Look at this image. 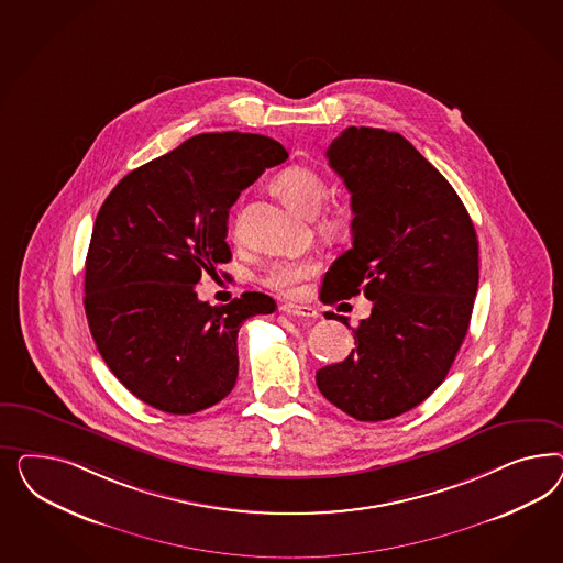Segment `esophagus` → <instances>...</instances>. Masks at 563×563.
Wrapping results in <instances>:
<instances>
[{
	"instance_id": "obj_1",
	"label": "esophagus",
	"mask_w": 563,
	"mask_h": 563,
	"mask_svg": "<svg viewBox=\"0 0 563 563\" xmlns=\"http://www.w3.org/2000/svg\"><path fill=\"white\" fill-rule=\"evenodd\" d=\"M280 311L287 313V316H292V318H318V311L313 307L285 303V306H280Z\"/></svg>"
}]
</instances>
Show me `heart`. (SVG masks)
I'll use <instances>...</instances> for the list:
<instances>
[{"mask_svg":"<svg viewBox=\"0 0 563 563\" xmlns=\"http://www.w3.org/2000/svg\"><path fill=\"white\" fill-rule=\"evenodd\" d=\"M274 188L295 210H299L301 214L309 217V214H316L324 202L328 184H325L322 173L306 167V165H292V167H287V169H283L276 175ZM342 214H344L342 210L325 212L320 222L325 229H334V227L341 224ZM233 233H235V238L241 235V221L239 219H235V224H233ZM316 271H318V262L313 257L276 260L262 274V285L276 290V292L290 295V292L299 289V285Z\"/></svg>","mask_w":563,"mask_h":563,"instance_id":"1","label":"heart"}]
</instances>
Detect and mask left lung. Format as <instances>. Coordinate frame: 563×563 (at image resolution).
<instances>
[{
    "label": "left lung",
    "mask_w": 563,
    "mask_h": 563,
    "mask_svg": "<svg viewBox=\"0 0 563 563\" xmlns=\"http://www.w3.org/2000/svg\"><path fill=\"white\" fill-rule=\"evenodd\" d=\"M325 156L355 219L353 247L332 262L320 299L363 292L374 307L353 328L351 355L322 367L316 384L357 421H384L421 405L456 358L477 295V233L459 194L407 137L351 125Z\"/></svg>",
    "instance_id": "obj_1"
}]
</instances>
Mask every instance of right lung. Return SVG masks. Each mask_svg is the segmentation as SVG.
Returning <instances> with one entry per match:
<instances>
[{
    "label": "right lung",
    "instance_id": "add662e5",
    "mask_svg": "<svg viewBox=\"0 0 563 563\" xmlns=\"http://www.w3.org/2000/svg\"><path fill=\"white\" fill-rule=\"evenodd\" d=\"M289 153L260 134L189 137L128 173L102 202L86 254L90 334L121 384L154 409L191 415L238 382V332L273 297L198 299L202 274L231 260L229 208Z\"/></svg>",
    "mask_w": 563,
    "mask_h": 563
}]
</instances>
